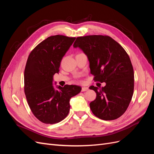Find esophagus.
Listing matches in <instances>:
<instances>
[{
  "instance_id": "1",
  "label": "esophagus",
  "mask_w": 154,
  "mask_h": 154,
  "mask_svg": "<svg viewBox=\"0 0 154 154\" xmlns=\"http://www.w3.org/2000/svg\"><path fill=\"white\" fill-rule=\"evenodd\" d=\"M88 90V88L87 87H82V92H84V91H86Z\"/></svg>"
}]
</instances>
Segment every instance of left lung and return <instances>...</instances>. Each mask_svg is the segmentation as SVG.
Here are the masks:
<instances>
[{"mask_svg": "<svg viewBox=\"0 0 154 154\" xmlns=\"http://www.w3.org/2000/svg\"><path fill=\"white\" fill-rule=\"evenodd\" d=\"M74 48H80L87 56L94 80L105 82L98 88L91 86L96 93L90 103L95 116L103 120H114L127 110L134 88V73L128 54L123 48L107 35L77 37Z\"/></svg>", "mask_w": 154, "mask_h": 154, "instance_id": "left-lung-1", "label": "left lung"}]
</instances>
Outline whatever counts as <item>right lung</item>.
<instances>
[{
    "instance_id": "right-lung-1",
    "label": "right lung",
    "mask_w": 154,
    "mask_h": 154,
    "mask_svg": "<svg viewBox=\"0 0 154 154\" xmlns=\"http://www.w3.org/2000/svg\"><path fill=\"white\" fill-rule=\"evenodd\" d=\"M75 37L51 36L32 49L24 70V92L31 112L40 122L55 124L67 117L69 101L82 88L74 85L54 90L53 76L59 72L60 63Z\"/></svg>"
}]
</instances>
